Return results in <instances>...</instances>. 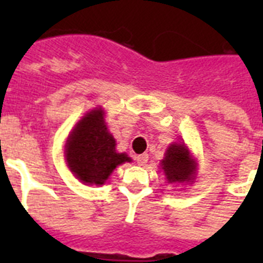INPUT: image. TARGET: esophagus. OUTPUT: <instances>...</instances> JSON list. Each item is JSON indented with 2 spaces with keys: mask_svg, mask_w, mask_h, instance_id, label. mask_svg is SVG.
Instances as JSON below:
<instances>
[{
  "mask_svg": "<svg viewBox=\"0 0 263 263\" xmlns=\"http://www.w3.org/2000/svg\"><path fill=\"white\" fill-rule=\"evenodd\" d=\"M147 160H148L147 154H141L137 157V163H138L139 166H145V164L147 163Z\"/></svg>",
  "mask_w": 263,
  "mask_h": 263,
  "instance_id": "esophagus-1",
  "label": "esophagus"
}]
</instances>
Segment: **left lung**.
Masks as SVG:
<instances>
[{"label": "left lung", "instance_id": "obj_1", "mask_svg": "<svg viewBox=\"0 0 263 263\" xmlns=\"http://www.w3.org/2000/svg\"><path fill=\"white\" fill-rule=\"evenodd\" d=\"M196 160L183 142L173 143L167 147L160 168L163 170L167 183L194 182L196 175Z\"/></svg>", "mask_w": 263, "mask_h": 263}]
</instances>
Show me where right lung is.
<instances>
[{
  "mask_svg": "<svg viewBox=\"0 0 263 263\" xmlns=\"http://www.w3.org/2000/svg\"><path fill=\"white\" fill-rule=\"evenodd\" d=\"M105 111H88L67 138L64 157L68 168L84 184L103 185L113 170L132 162L125 153L116 152V139L108 132Z\"/></svg>",
  "mask_w": 263,
  "mask_h": 263,
  "instance_id": "1",
  "label": "right lung"
}]
</instances>
